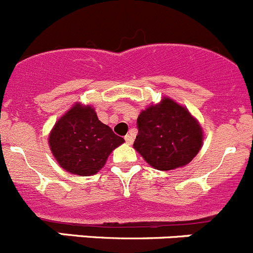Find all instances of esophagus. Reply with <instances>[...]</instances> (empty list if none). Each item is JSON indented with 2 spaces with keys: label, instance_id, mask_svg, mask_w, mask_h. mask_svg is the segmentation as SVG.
Wrapping results in <instances>:
<instances>
[{
  "label": "esophagus",
  "instance_id": "esophagus-1",
  "mask_svg": "<svg viewBox=\"0 0 253 253\" xmlns=\"http://www.w3.org/2000/svg\"><path fill=\"white\" fill-rule=\"evenodd\" d=\"M125 141H126L128 144H133L134 141L133 134H126V135H125Z\"/></svg>",
  "mask_w": 253,
  "mask_h": 253
}]
</instances>
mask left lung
I'll return each mask as SVG.
<instances>
[{"instance_id":"1","label":"left lung","mask_w":253,"mask_h":253,"mask_svg":"<svg viewBox=\"0 0 253 253\" xmlns=\"http://www.w3.org/2000/svg\"><path fill=\"white\" fill-rule=\"evenodd\" d=\"M136 122L139 133L134 149L156 170L185 167L203 146L204 130L199 120L169 97L141 110Z\"/></svg>"}]
</instances>
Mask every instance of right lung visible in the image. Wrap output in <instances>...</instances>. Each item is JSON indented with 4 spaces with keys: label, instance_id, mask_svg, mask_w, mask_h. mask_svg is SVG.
Instances as JSON below:
<instances>
[{
    "label": "right lung",
    "instance_id": "right-lung-1",
    "mask_svg": "<svg viewBox=\"0 0 253 253\" xmlns=\"http://www.w3.org/2000/svg\"><path fill=\"white\" fill-rule=\"evenodd\" d=\"M97 117L92 105L77 102L56 122L48 136L52 155L66 171L90 176L102 169L112 151L124 143Z\"/></svg>",
    "mask_w": 253,
    "mask_h": 253
}]
</instances>
